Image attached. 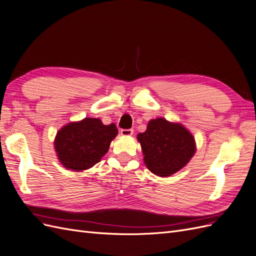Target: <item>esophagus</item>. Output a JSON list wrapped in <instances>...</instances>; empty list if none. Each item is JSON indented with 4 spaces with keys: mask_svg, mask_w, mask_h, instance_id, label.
Masks as SVG:
<instances>
[{
    "mask_svg": "<svg viewBox=\"0 0 256 256\" xmlns=\"http://www.w3.org/2000/svg\"><path fill=\"white\" fill-rule=\"evenodd\" d=\"M120 132H121V135H123V136H130L134 134L133 128H122Z\"/></svg>",
    "mask_w": 256,
    "mask_h": 256,
    "instance_id": "obj_1",
    "label": "esophagus"
}]
</instances>
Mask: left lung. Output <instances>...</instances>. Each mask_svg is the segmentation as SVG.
I'll list each match as a JSON object with an SVG mask.
<instances>
[{
  "mask_svg": "<svg viewBox=\"0 0 256 256\" xmlns=\"http://www.w3.org/2000/svg\"><path fill=\"white\" fill-rule=\"evenodd\" d=\"M148 169L160 176H169L182 169L196 152L192 135L182 126L158 118L137 135Z\"/></svg>",
  "mask_w": 256,
  "mask_h": 256,
  "instance_id": "left-lung-1",
  "label": "left lung"
}]
</instances>
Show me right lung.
<instances>
[{
  "mask_svg": "<svg viewBox=\"0 0 256 256\" xmlns=\"http://www.w3.org/2000/svg\"><path fill=\"white\" fill-rule=\"evenodd\" d=\"M117 133L114 123L104 126L100 119L85 118L60 128L55 138V150L67 169L86 170L101 160Z\"/></svg>",
  "mask_w": 256,
  "mask_h": 256,
  "instance_id": "obj_1",
  "label": "right lung"
}]
</instances>
